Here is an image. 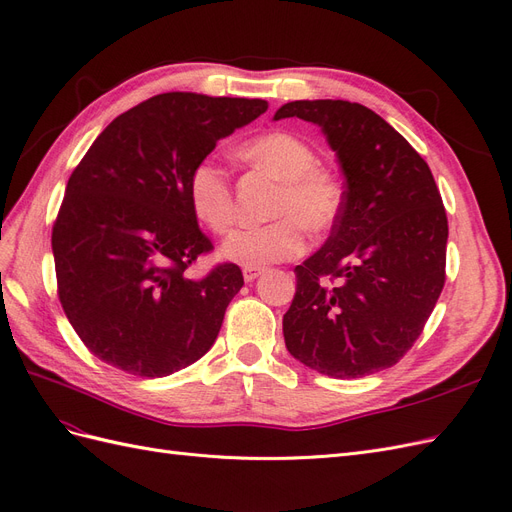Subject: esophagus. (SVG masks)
Masks as SVG:
<instances>
[{
	"instance_id": "esophagus-1",
	"label": "esophagus",
	"mask_w": 512,
	"mask_h": 512,
	"mask_svg": "<svg viewBox=\"0 0 512 512\" xmlns=\"http://www.w3.org/2000/svg\"><path fill=\"white\" fill-rule=\"evenodd\" d=\"M262 273H265V269H260V267H245V269H243V280H245V282H254L256 277H260Z\"/></svg>"
}]
</instances>
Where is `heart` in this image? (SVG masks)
<instances>
[{
  "mask_svg": "<svg viewBox=\"0 0 512 512\" xmlns=\"http://www.w3.org/2000/svg\"><path fill=\"white\" fill-rule=\"evenodd\" d=\"M243 156L284 181L271 211L280 218L230 232L222 243V256L241 267H265L299 256L307 243L303 224L322 232L337 220L342 209V190L337 181L327 170L318 168L312 145L290 132L256 136L243 147ZM188 196L196 218L218 235L235 222L228 173L213 158L200 160L192 168Z\"/></svg>",
  "mask_w": 512,
  "mask_h": 512,
  "instance_id": "heart-1",
  "label": "heart"
}]
</instances>
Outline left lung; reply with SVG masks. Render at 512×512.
<instances>
[{
    "instance_id": "1",
    "label": "left lung",
    "mask_w": 512,
    "mask_h": 512,
    "mask_svg": "<svg viewBox=\"0 0 512 512\" xmlns=\"http://www.w3.org/2000/svg\"><path fill=\"white\" fill-rule=\"evenodd\" d=\"M286 117L316 123L346 179L331 237L294 267L286 348L324 376L376 374L412 348L444 288L442 196L427 162L371 108L297 100L273 119Z\"/></svg>"
}]
</instances>
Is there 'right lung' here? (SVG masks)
I'll return each mask as SVG.
<instances>
[{
  "instance_id": "1",
  "label": "right lung",
  "mask_w": 512,
  "mask_h": 512,
  "mask_svg": "<svg viewBox=\"0 0 512 512\" xmlns=\"http://www.w3.org/2000/svg\"><path fill=\"white\" fill-rule=\"evenodd\" d=\"M267 100L192 91L153 96L113 119L68 179L53 226L61 307L100 361L162 378L198 361L243 286L232 262L185 275L213 250L190 205L192 168Z\"/></svg>"
}]
</instances>
